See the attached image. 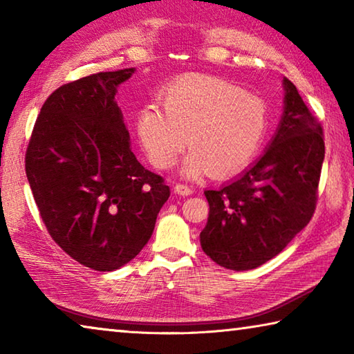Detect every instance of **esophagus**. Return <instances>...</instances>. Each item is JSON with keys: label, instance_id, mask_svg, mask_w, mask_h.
Listing matches in <instances>:
<instances>
[{"label": "esophagus", "instance_id": "obj_1", "mask_svg": "<svg viewBox=\"0 0 354 354\" xmlns=\"http://www.w3.org/2000/svg\"><path fill=\"white\" fill-rule=\"evenodd\" d=\"M175 192L178 195H183V196H187V195H190L192 192V187H189L187 184H181V183H176L175 184Z\"/></svg>", "mask_w": 354, "mask_h": 354}]
</instances>
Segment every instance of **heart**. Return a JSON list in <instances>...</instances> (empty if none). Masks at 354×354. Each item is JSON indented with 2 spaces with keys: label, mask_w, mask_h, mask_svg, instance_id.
Here are the masks:
<instances>
[{
  "label": "heart",
  "mask_w": 354,
  "mask_h": 354,
  "mask_svg": "<svg viewBox=\"0 0 354 354\" xmlns=\"http://www.w3.org/2000/svg\"><path fill=\"white\" fill-rule=\"evenodd\" d=\"M159 100L164 111L149 103L136 117L140 145L158 169L175 164L189 142L184 176L195 179L211 170L230 175L243 169L266 142L270 124L266 101L220 77L185 75L160 91Z\"/></svg>",
  "instance_id": "heart-1"
}]
</instances>
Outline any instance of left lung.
I'll return each mask as SVG.
<instances>
[{
	"label": "left lung",
	"instance_id": "8db88e82",
	"mask_svg": "<svg viewBox=\"0 0 354 354\" xmlns=\"http://www.w3.org/2000/svg\"><path fill=\"white\" fill-rule=\"evenodd\" d=\"M283 87V115L263 154L232 181L205 190L201 248L230 270H251L279 254L315 211L323 131L287 77Z\"/></svg>",
	"mask_w": 354,
	"mask_h": 354
}]
</instances>
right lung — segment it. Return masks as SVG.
Segmentation results:
<instances>
[{
	"mask_svg": "<svg viewBox=\"0 0 354 354\" xmlns=\"http://www.w3.org/2000/svg\"><path fill=\"white\" fill-rule=\"evenodd\" d=\"M136 68L65 84L41 106L26 176L48 232L82 266L112 272L153 234L170 189L131 149L115 95Z\"/></svg>",
	"mask_w": 354,
	"mask_h": 354,
	"instance_id": "obj_1",
	"label": "right lung"
}]
</instances>
